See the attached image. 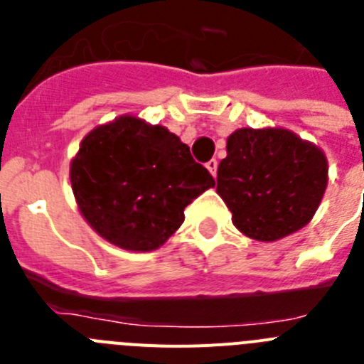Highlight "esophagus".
<instances>
[{"label": "esophagus", "instance_id": "1", "mask_svg": "<svg viewBox=\"0 0 364 364\" xmlns=\"http://www.w3.org/2000/svg\"><path fill=\"white\" fill-rule=\"evenodd\" d=\"M205 167H208V171H210L211 175H213V176L217 175V167H218V162H217V160H215V159H211L210 162L205 164Z\"/></svg>", "mask_w": 364, "mask_h": 364}]
</instances>
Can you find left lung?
I'll return each instance as SVG.
<instances>
[{"instance_id": "1", "label": "left lung", "mask_w": 364, "mask_h": 364, "mask_svg": "<svg viewBox=\"0 0 364 364\" xmlns=\"http://www.w3.org/2000/svg\"><path fill=\"white\" fill-rule=\"evenodd\" d=\"M226 151L217 193L240 233L273 242L314 218L328 186L321 147L284 127H242L228 136Z\"/></svg>"}]
</instances>
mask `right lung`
I'll use <instances>...</instances> for the list:
<instances>
[{
	"label": "right lung",
	"mask_w": 364,
	"mask_h": 364,
	"mask_svg": "<svg viewBox=\"0 0 364 364\" xmlns=\"http://www.w3.org/2000/svg\"><path fill=\"white\" fill-rule=\"evenodd\" d=\"M69 176L87 224L129 252L159 250L182 226L186 205L215 186L176 134L134 114L89 131Z\"/></svg>",
	"instance_id": "add662e5"
}]
</instances>
